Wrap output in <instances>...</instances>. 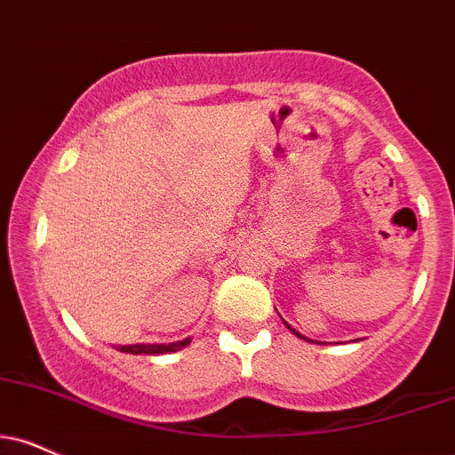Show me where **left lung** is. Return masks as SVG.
I'll return each mask as SVG.
<instances>
[{
	"instance_id": "1",
	"label": "left lung",
	"mask_w": 455,
	"mask_h": 455,
	"mask_svg": "<svg viewBox=\"0 0 455 455\" xmlns=\"http://www.w3.org/2000/svg\"><path fill=\"white\" fill-rule=\"evenodd\" d=\"M283 324H286V326L290 328V331H292V332H294V335H297V337H300V339H305V341H309V343H317V341H311V339H307V337H303V335H300V332H299V331H294V328H292V326H290V324H288V322H283Z\"/></svg>"
}]
</instances>
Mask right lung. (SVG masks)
I'll list each match as a JSON object with an SVG mask.
<instances>
[{"label":"right lung","instance_id":"add662e5","mask_svg":"<svg viewBox=\"0 0 455 455\" xmlns=\"http://www.w3.org/2000/svg\"><path fill=\"white\" fill-rule=\"evenodd\" d=\"M188 343H190V337H186V339H182V341H175V343H135V346H116V349L123 354L158 355V354L178 352V349L186 347Z\"/></svg>","mask_w":455,"mask_h":455}]
</instances>
